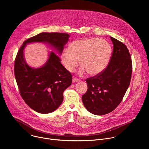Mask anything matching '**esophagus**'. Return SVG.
I'll return each mask as SVG.
<instances>
[{"mask_svg": "<svg viewBox=\"0 0 149 149\" xmlns=\"http://www.w3.org/2000/svg\"><path fill=\"white\" fill-rule=\"evenodd\" d=\"M78 81H79V79H77V78H72V82L74 83V82H78Z\"/></svg>", "mask_w": 149, "mask_h": 149, "instance_id": "obj_1", "label": "esophagus"}]
</instances>
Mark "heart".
<instances>
[{
    "instance_id": "1",
    "label": "heart",
    "mask_w": 149,
    "mask_h": 149,
    "mask_svg": "<svg viewBox=\"0 0 149 149\" xmlns=\"http://www.w3.org/2000/svg\"><path fill=\"white\" fill-rule=\"evenodd\" d=\"M111 54V48L108 42L97 38H87L72 42L69 49L63 50L61 59L69 72L75 69L79 60V75L87 72L90 76H96L107 67Z\"/></svg>"
}]
</instances>
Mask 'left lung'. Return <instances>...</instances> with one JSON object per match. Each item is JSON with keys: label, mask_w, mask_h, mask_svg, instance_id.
<instances>
[{"label": "left lung", "mask_w": 149, "mask_h": 149, "mask_svg": "<svg viewBox=\"0 0 149 149\" xmlns=\"http://www.w3.org/2000/svg\"><path fill=\"white\" fill-rule=\"evenodd\" d=\"M113 52L107 67L100 74L87 78L88 90L82 96L84 105L91 113L101 116L113 111L128 89L132 62L127 47L110 36Z\"/></svg>", "instance_id": "1"}]
</instances>
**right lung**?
Masks as SVG:
<instances>
[{
	"label": "right lung",
	"mask_w": 149,
	"mask_h": 149,
	"mask_svg": "<svg viewBox=\"0 0 149 149\" xmlns=\"http://www.w3.org/2000/svg\"><path fill=\"white\" fill-rule=\"evenodd\" d=\"M70 35L58 32H42L25 40L16 55L14 72L20 94L34 111L48 114L62 104L64 90L71 86L72 75L61 63V55ZM40 42L48 45L57 54L51 52L47 61L39 68L30 67L24 57L27 44Z\"/></svg>",
	"instance_id": "obj_1"
}]
</instances>
